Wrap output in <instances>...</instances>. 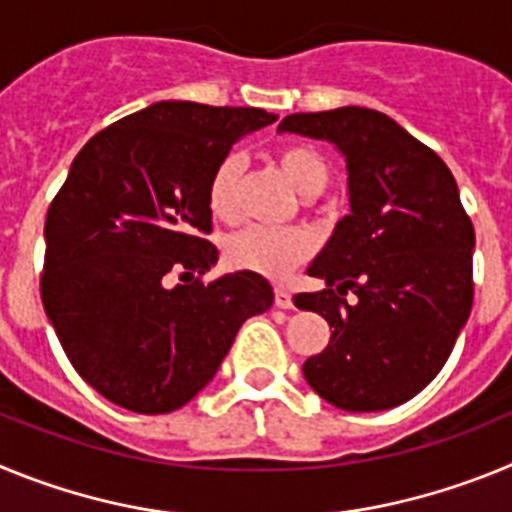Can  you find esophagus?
Returning a JSON list of instances; mask_svg holds the SVG:
<instances>
[{"instance_id":"1","label":"esophagus","mask_w":512,"mask_h":512,"mask_svg":"<svg viewBox=\"0 0 512 512\" xmlns=\"http://www.w3.org/2000/svg\"><path fill=\"white\" fill-rule=\"evenodd\" d=\"M274 305H277L279 310H289V307H292V295H289L287 287L274 289Z\"/></svg>"}]
</instances>
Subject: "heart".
<instances>
[{
  "instance_id": "b5f03b06",
  "label": "heart",
  "mask_w": 512,
  "mask_h": 512,
  "mask_svg": "<svg viewBox=\"0 0 512 512\" xmlns=\"http://www.w3.org/2000/svg\"><path fill=\"white\" fill-rule=\"evenodd\" d=\"M274 161L287 176L289 184L300 194L323 192L330 179L328 164L312 146L305 143H289L274 153ZM243 164L238 156H225L212 169L207 182V207L212 215L223 223L238 217V189H241ZM312 241L305 230L297 228H266V225H251V228L235 233L225 243V259L235 269L256 271L271 279H282L284 274L295 269L297 264L310 256Z\"/></svg>"
}]
</instances>
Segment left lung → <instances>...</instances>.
I'll return each instance as SVG.
<instances>
[{"mask_svg": "<svg viewBox=\"0 0 512 512\" xmlns=\"http://www.w3.org/2000/svg\"><path fill=\"white\" fill-rule=\"evenodd\" d=\"M277 130L328 140L348 171L351 212L307 269L325 289L295 295L300 310L333 328L302 374L348 413L402 405L441 372L472 312L474 228L454 174L392 117L366 107L297 112ZM348 291L357 295L351 303Z\"/></svg>", "mask_w": 512, "mask_h": 512, "instance_id": "8db88e82", "label": "left lung"}]
</instances>
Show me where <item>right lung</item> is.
I'll return each mask as SVG.
<instances>
[{"label": "right lung", "mask_w": 512, "mask_h": 512, "mask_svg": "<svg viewBox=\"0 0 512 512\" xmlns=\"http://www.w3.org/2000/svg\"><path fill=\"white\" fill-rule=\"evenodd\" d=\"M277 120L256 107L156 102L94 135L45 217L40 297L79 377L133 413L182 408L251 315L256 271L215 282L207 182L235 140Z\"/></svg>", "instance_id": "1"}]
</instances>
